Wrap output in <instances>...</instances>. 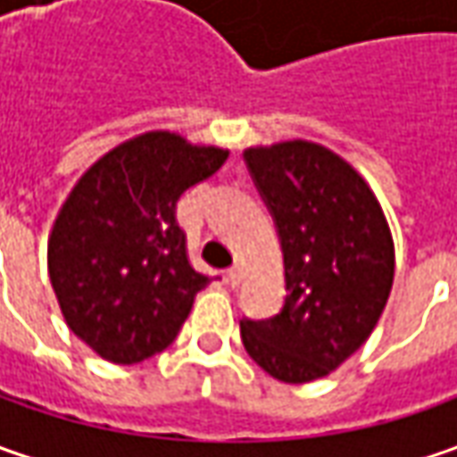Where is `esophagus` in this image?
I'll list each match as a JSON object with an SVG mask.
<instances>
[{
	"label": "esophagus",
	"instance_id": "1",
	"mask_svg": "<svg viewBox=\"0 0 457 457\" xmlns=\"http://www.w3.org/2000/svg\"><path fill=\"white\" fill-rule=\"evenodd\" d=\"M226 282H228L231 287H237L238 282H241V264H234V267L226 272Z\"/></svg>",
	"mask_w": 457,
	"mask_h": 457
}]
</instances>
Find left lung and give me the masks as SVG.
<instances>
[{
    "label": "left lung",
    "instance_id": "obj_1",
    "mask_svg": "<svg viewBox=\"0 0 457 457\" xmlns=\"http://www.w3.org/2000/svg\"><path fill=\"white\" fill-rule=\"evenodd\" d=\"M285 256L287 297L267 320H241V341L270 377H328L371 336L395 279V244L359 172L312 142L244 152Z\"/></svg>",
    "mask_w": 457,
    "mask_h": 457
}]
</instances>
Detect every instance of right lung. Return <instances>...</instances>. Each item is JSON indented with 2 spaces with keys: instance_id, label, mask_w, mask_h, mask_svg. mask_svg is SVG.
Masks as SVG:
<instances>
[{
  "instance_id": "add662e5",
  "label": "right lung",
  "mask_w": 457,
  "mask_h": 457,
  "mask_svg": "<svg viewBox=\"0 0 457 457\" xmlns=\"http://www.w3.org/2000/svg\"><path fill=\"white\" fill-rule=\"evenodd\" d=\"M228 152L150 132L91 167L53 226L47 270L68 328L101 359L139 363L167 348L211 282L190 267L175 205Z\"/></svg>"
}]
</instances>
